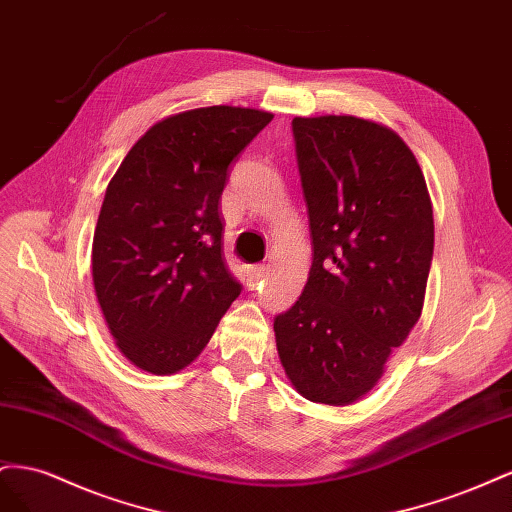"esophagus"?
Wrapping results in <instances>:
<instances>
[{
	"instance_id": "obj_1",
	"label": "esophagus",
	"mask_w": 512,
	"mask_h": 512,
	"mask_svg": "<svg viewBox=\"0 0 512 512\" xmlns=\"http://www.w3.org/2000/svg\"><path fill=\"white\" fill-rule=\"evenodd\" d=\"M268 276V268L266 266H253L248 270V287H257L261 281Z\"/></svg>"
}]
</instances>
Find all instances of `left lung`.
Here are the masks:
<instances>
[{
  "label": "left lung",
  "mask_w": 512,
  "mask_h": 512,
  "mask_svg": "<svg viewBox=\"0 0 512 512\" xmlns=\"http://www.w3.org/2000/svg\"><path fill=\"white\" fill-rule=\"evenodd\" d=\"M313 264L302 296L274 317L296 390L347 405L367 394L412 332L433 259V210L412 150L352 115L294 118Z\"/></svg>",
  "instance_id": "obj_1"
}]
</instances>
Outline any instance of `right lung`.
<instances>
[{
	"label": "right lung",
	"mask_w": 512,
	"mask_h": 512,
	"mask_svg": "<svg viewBox=\"0 0 512 512\" xmlns=\"http://www.w3.org/2000/svg\"><path fill=\"white\" fill-rule=\"evenodd\" d=\"M272 113L203 107L154 124L107 186L94 231L96 298L120 352L167 375L208 345L242 285L225 264L218 199Z\"/></svg>",
	"instance_id": "obj_1"
}]
</instances>
